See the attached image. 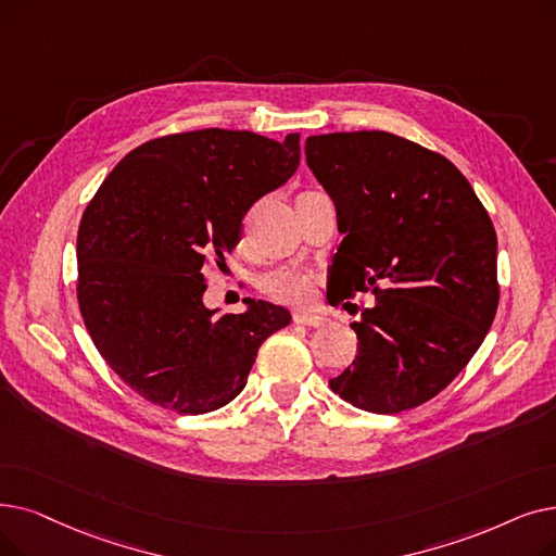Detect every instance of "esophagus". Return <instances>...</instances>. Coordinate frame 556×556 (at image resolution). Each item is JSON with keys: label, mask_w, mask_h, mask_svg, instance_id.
Masks as SVG:
<instances>
[{"label": "esophagus", "mask_w": 556, "mask_h": 556, "mask_svg": "<svg viewBox=\"0 0 556 556\" xmlns=\"http://www.w3.org/2000/svg\"><path fill=\"white\" fill-rule=\"evenodd\" d=\"M295 325H306V327H320L325 325V316H318V313H308V311H298L293 316Z\"/></svg>", "instance_id": "esophagus-1"}]
</instances>
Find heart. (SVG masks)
<instances>
[{
    "mask_svg": "<svg viewBox=\"0 0 556 556\" xmlns=\"http://www.w3.org/2000/svg\"><path fill=\"white\" fill-rule=\"evenodd\" d=\"M261 291L281 304H304L313 293V281L300 268H277L261 277Z\"/></svg>",
    "mask_w": 556,
    "mask_h": 556,
    "instance_id": "heart-1",
    "label": "heart"
}]
</instances>
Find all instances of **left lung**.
<instances>
[{
	"mask_svg": "<svg viewBox=\"0 0 556 556\" xmlns=\"http://www.w3.org/2000/svg\"><path fill=\"white\" fill-rule=\"evenodd\" d=\"M304 152L343 233L329 291L377 300L352 323L356 356L329 386L364 412H406L439 395L493 325V223L452 161L395 134L308 136Z\"/></svg>",
	"mask_w": 556,
	"mask_h": 556,
	"instance_id": "8db88e82",
	"label": "left lung"
}]
</instances>
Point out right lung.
Here are the masks:
<instances>
[{
    "instance_id": "right-lung-1",
    "label": "right lung",
    "mask_w": 556,
    "mask_h": 556,
    "mask_svg": "<svg viewBox=\"0 0 556 556\" xmlns=\"http://www.w3.org/2000/svg\"><path fill=\"white\" fill-rule=\"evenodd\" d=\"M300 134L200 129L142 142L84 211L77 300L111 370L152 404L208 414L245 389L265 338L291 313L245 300L206 308L208 263H225L248 208L291 179Z\"/></svg>"
}]
</instances>
